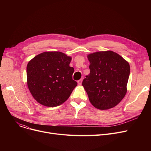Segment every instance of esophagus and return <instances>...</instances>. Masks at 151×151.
<instances>
[{"label": "esophagus", "instance_id": "34e87169", "mask_svg": "<svg viewBox=\"0 0 151 151\" xmlns=\"http://www.w3.org/2000/svg\"><path fill=\"white\" fill-rule=\"evenodd\" d=\"M82 81H83V79H80V80L78 81V83L80 84V85H81L82 84Z\"/></svg>", "mask_w": 151, "mask_h": 151}]
</instances>
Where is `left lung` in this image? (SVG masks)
I'll return each instance as SVG.
<instances>
[{
  "mask_svg": "<svg viewBox=\"0 0 151 151\" xmlns=\"http://www.w3.org/2000/svg\"><path fill=\"white\" fill-rule=\"evenodd\" d=\"M88 58L90 73L86 76L82 85L91 103L102 110L114 107L127 93L129 63L111 51L94 52Z\"/></svg>",
  "mask_w": 151,
  "mask_h": 151,
  "instance_id": "left-lung-1",
  "label": "left lung"
}]
</instances>
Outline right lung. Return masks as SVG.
Returning a JSON list of instances; mask_svg holds the SVG:
<instances>
[{
    "instance_id": "add662e5",
    "label": "right lung",
    "mask_w": 151,
    "mask_h": 151,
    "mask_svg": "<svg viewBox=\"0 0 151 151\" xmlns=\"http://www.w3.org/2000/svg\"><path fill=\"white\" fill-rule=\"evenodd\" d=\"M71 58L59 51L45 52L27 65V86L33 97L44 106L60 105L70 97L77 82L72 79Z\"/></svg>"
}]
</instances>
